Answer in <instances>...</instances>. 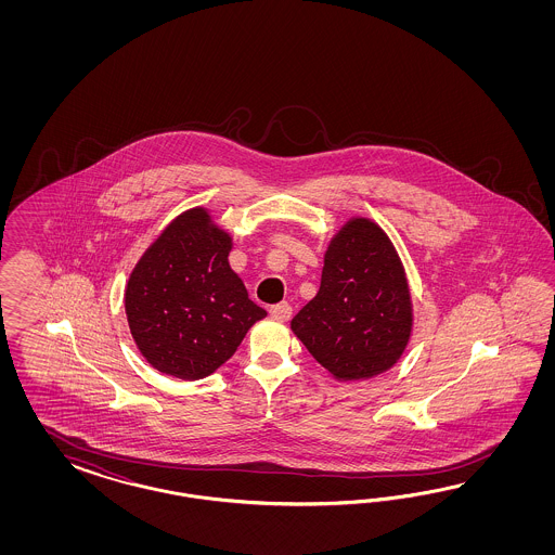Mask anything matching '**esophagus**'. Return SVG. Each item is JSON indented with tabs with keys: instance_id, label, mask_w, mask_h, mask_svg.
<instances>
[{
	"instance_id": "34e87169",
	"label": "esophagus",
	"mask_w": 555,
	"mask_h": 555,
	"mask_svg": "<svg viewBox=\"0 0 555 555\" xmlns=\"http://www.w3.org/2000/svg\"><path fill=\"white\" fill-rule=\"evenodd\" d=\"M291 313H293V307L288 302H276L270 307V315L274 320L288 321L291 320Z\"/></svg>"
}]
</instances>
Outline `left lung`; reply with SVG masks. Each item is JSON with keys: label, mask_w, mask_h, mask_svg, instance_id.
Returning <instances> with one entry per match:
<instances>
[{"label": "left lung", "mask_w": 555, "mask_h": 555, "mask_svg": "<svg viewBox=\"0 0 555 555\" xmlns=\"http://www.w3.org/2000/svg\"><path fill=\"white\" fill-rule=\"evenodd\" d=\"M291 330L341 383L378 376L401 360L413 301L403 262L378 223L352 218L337 230L323 256L320 291Z\"/></svg>", "instance_id": "8db88e82"}]
</instances>
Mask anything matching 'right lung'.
Segmentation results:
<instances>
[{"label": "right lung", "mask_w": 555, "mask_h": 555, "mask_svg": "<svg viewBox=\"0 0 555 555\" xmlns=\"http://www.w3.org/2000/svg\"><path fill=\"white\" fill-rule=\"evenodd\" d=\"M230 250L232 235L209 209L193 207L140 256L124 305L130 334L152 369L181 380L205 378L267 318L230 267Z\"/></svg>", "instance_id": "add662e5"}]
</instances>
